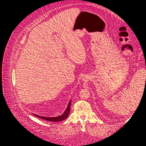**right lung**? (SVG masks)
Masks as SVG:
<instances>
[{
    "instance_id": "right-lung-1",
    "label": "right lung",
    "mask_w": 146,
    "mask_h": 146,
    "mask_svg": "<svg viewBox=\"0 0 146 146\" xmlns=\"http://www.w3.org/2000/svg\"><path fill=\"white\" fill-rule=\"evenodd\" d=\"M71 101H72V100H70V102H69V104L68 105V107H67V108L66 109L65 111L60 116H56V117H45V116L37 115H35V114H33V115H35L36 117H38L39 118H41L42 119H44V120L48 121H50V122H59V121H62L63 120H64L65 119L67 118L68 116L69 115L70 108V105H71Z\"/></svg>"
}]
</instances>
